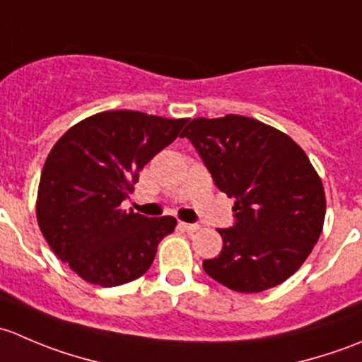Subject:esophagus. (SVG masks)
Masks as SVG:
<instances>
[{
    "label": "esophagus",
    "mask_w": 362,
    "mask_h": 362,
    "mask_svg": "<svg viewBox=\"0 0 362 362\" xmlns=\"http://www.w3.org/2000/svg\"><path fill=\"white\" fill-rule=\"evenodd\" d=\"M178 226H180V228L184 229V231H187V233H194V231H198V229H199L198 224H189V222H180Z\"/></svg>",
    "instance_id": "34e87169"
}]
</instances>
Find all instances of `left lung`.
Instances as JSON below:
<instances>
[{
    "mask_svg": "<svg viewBox=\"0 0 362 362\" xmlns=\"http://www.w3.org/2000/svg\"><path fill=\"white\" fill-rule=\"evenodd\" d=\"M189 138L215 185L235 198L236 222L218 229L222 250L203 261L208 276L238 293H261L294 275L322 233L326 194L301 147L243 115L192 119Z\"/></svg>",
    "mask_w": 362,
    "mask_h": 362,
    "instance_id": "left-lung-1",
    "label": "left lung"
}]
</instances>
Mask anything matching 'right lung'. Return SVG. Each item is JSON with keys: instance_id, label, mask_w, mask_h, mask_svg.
<instances>
[{"instance_id": "add662e5", "label": "right lung", "mask_w": 362, "mask_h": 362, "mask_svg": "<svg viewBox=\"0 0 362 362\" xmlns=\"http://www.w3.org/2000/svg\"><path fill=\"white\" fill-rule=\"evenodd\" d=\"M185 122L134 110L100 112L56 141L40 177L36 218L54 254L80 279L115 287L151 268L177 218H148L120 203Z\"/></svg>"}]
</instances>
